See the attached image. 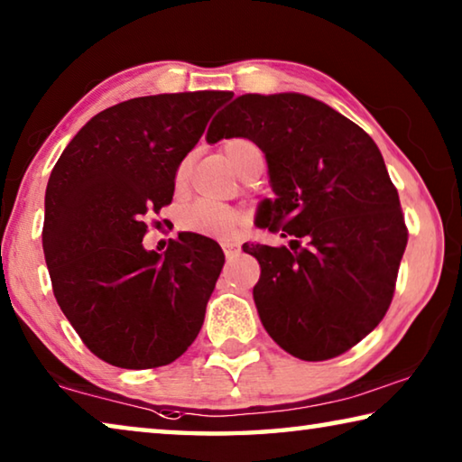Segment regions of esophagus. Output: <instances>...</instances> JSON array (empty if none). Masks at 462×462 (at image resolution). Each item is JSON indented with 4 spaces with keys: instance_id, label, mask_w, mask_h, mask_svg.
Segmentation results:
<instances>
[{
    "instance_id": "1",
    "label": "esophagus",
    "mask_w": 462,
    "mask_h": 462,
    "mask_svg": "<svg viewBox=\"0 0 462 462\" xmlns=\"http://www.w3.org/2000/svg\"><path fill=\"white\" fill-rule=\"evenodd\" d=\"M222 248H224L226 257L232 259V257H236V254H238V251H240V245H236V243H230V240H226V243H222Z\"/></svg>"
}]
</instances>
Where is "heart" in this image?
Listing matches in <instances>:
<instances>
[{"instance_id":"obj_1","label":"heart","mask_w":462,"mask_h":462,"mask_svg":"<svg viewBox=\"0 0 462 462\" xmlns=\"http://www.w3.org/2000/svg\"><path fill=\"white\" fill-rule=\"evenodd\" d=\"M224 152L232 166L236 168L238 174L246 171V166L251 160L261 153V150L254 145L251 139L245 137H234L224 143ZM189 172H191V160L185 158L177 168V185H182L187 180ZM245 224V216L240 214L238 209L230 208V205L224 203H214V201H195L189 205V208L182 209L180 214V228L193 234H199V236L216 238V240H226L232 238L234 234L238 232L240 226Z\"/></svg>"}]
</instances>
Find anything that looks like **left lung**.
Returning <instances> with one entry per match:
<instances>
[{
	"label": "left lung",
	"mask_w": 462,
	"mask_h": 462,
	"mask_svg": "<svg viewBox=\"0 0 462 462\" xmlns=\"http://www.w3.org/2000/svg\"><path fill=\"white\" fill-rule=\"evenodd\" d=\"M232 97L208 142L259 145L275 199L259 205L257 224L291 238L290 248L243 246L261 265V323L294 357L331 360L389 310L407 246L399 193L374 139L325 102L298 92Z\"/></svg>",
	"instance_id": "1"
}]
</instances>
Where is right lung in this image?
Wrapping results in <instances>:
<instances>
[{"mask_svg": "<svg viewBox=\"0 0 462 462\" xmlns=\"http://www.w3.org/2000/svg\"><path fill=\"white\" fill-rule=\"evenodd\" d=\"M228 94L119 102L78 131L51 172L42 251L53 294L84 346L116 368L171 364L201 331L222 248L193 232L162 254L142 243L148 216L172 201L179 164Z\"/></svg>", "mask_w": 462, "mask_h": 462, "instance_id": "add662e5", "label": "right lung"}]
</instances>
